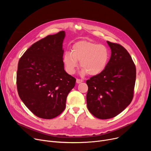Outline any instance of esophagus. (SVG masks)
Here are the masks:
<instances>
[{
    "label": "esophagus",
    "mask_w": 151,
    "mask_h": 151,
    "mask_svg": "<svg viewBox=\"0 0 151 151\" xmlns=\"http://www.w3.org/2000/svg\"><path fill=\"white\" fill-rule=\"evenodd\" d=\"M83 81V80H81V79H76V83L78 84H80L81 83H82Z\"/></svg>",
    "instance_id": "1"
}]
</instances>
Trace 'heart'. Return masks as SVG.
Instances as JSON below:
<instances>
[{
  "instance_id": "heart-1",
  "label": "heart",
  "mask_w": 151,
  "mask_h": 151,
  "mask_svg": "<svg viewBox=\"0 0 151 151\" xmlns=\"http://www.w3.org/2000/svg\"><path fill=\"white\" fill-rule=\"evenodd\" d=\"M109 60L108 47L102 44L89 41H80L75 43L71 52L66 51L63 55V63L67 72L74 74L80 62L83 75L88 73L96 76L106 68Z\"/></svg>"
}]
</instances>
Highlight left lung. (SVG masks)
Here are the masks:
<instances>
[{"label":"left lung","instance_id":"1","mask_svg":"<svg viewBox=\"0 0 151 151\" xmlns=\"http://www.w3.org/2000/svg\"><path fill=\"white\" fill-rule=\"evenodd\" d=\"M111 55L105 70L86 81L87 106L100 119L113 118L132 101L136 80V67L122 45L107 41Z\"/></svg>","mask_w":151,"mask_h":151}]
</instances>
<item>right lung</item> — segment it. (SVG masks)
Returning <instances> with one entry per match:
<instances>
[{
	"instance_id": "right-lung-1",
	"label": "right lung",
	"mask_w": 151,
	"mask_h": 151,
	"mask_svg": "<svg viewBox=\"0 0 151 151\" xmlns=\"http://www.w3.org/2000/svg\"><path fill=\"white\" fill-rule=\"evenodd\" d=\"M65 32L50 35L32 45L20 58L17 73L18 95L36 116L51 119L65 108L76 79L64 70Z\"/></svg>"
}]
</instances>
